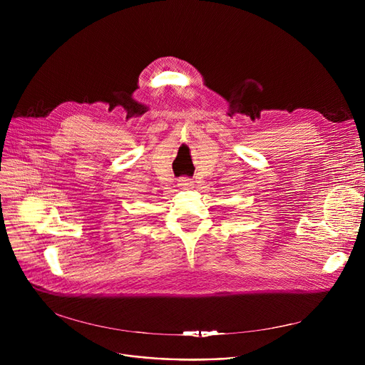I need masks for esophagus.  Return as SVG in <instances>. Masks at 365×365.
I'll return each instance as SVG.
<instances>
[{
  "instance_id": "1",
  "label": "esophagus",
  "mask_w": 365,
  "mask_h": 365,
  "mask_svg": "<svg viewBox=\"0 0 365 365\" xmlns=\"http://www.w3.org/2000/svg\"><path fill=\"white\" fill-rule=\"evenodd\" d=\"M178 182H179L178 185H179L180 187H183V189L190 187V186H192V183H194V182H192V179H190V178H186V176H185V178H180Z\"/></svg>"
}]
</instances>
